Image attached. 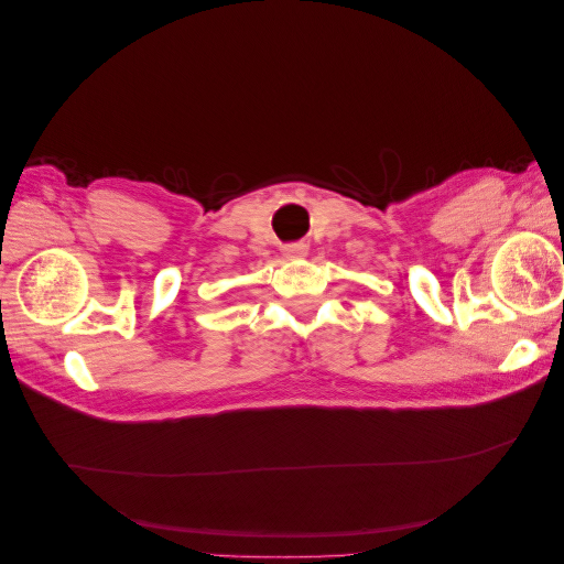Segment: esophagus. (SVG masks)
<instances>
[{
  "label": "esophagus",
  "instance_id": "34e87169",
  "mask_svg": "<svg viewBox=\"0 0 564 564\" xmlns=\"http://www.w3.org/2000/svg\"><path fill=\"white\" fill-rule=\"evenodd\" d=\"M282 256L286 261H299V259H305V256H308V247H305V245H286L282 249Z\"/></svg>",
  "mask_w": 564,
  "mask_h": 564
}]
</instances>
